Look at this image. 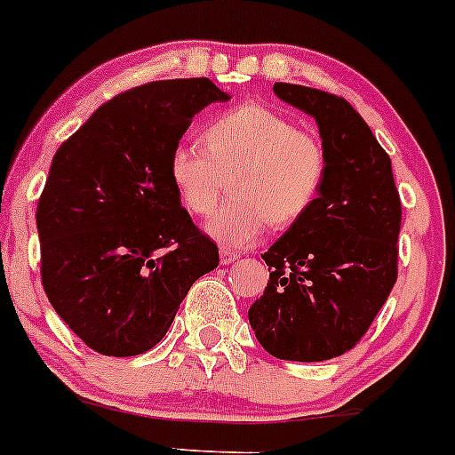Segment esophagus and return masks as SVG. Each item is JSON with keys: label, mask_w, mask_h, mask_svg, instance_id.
I'll return each instance as SVG.
<instances>
[{"label": "esophagus", "mask_w": 455, "mask_h": 455, "mask_svg": "<svg viewBox=\"0 0 455 455\" xmlns=\"http://www.w3.org/2000/svg\"><path fill=\"white\" fill-rule=\"evenodd\" d=\"M237 257H239V252L231 251V248H222V251H220V263H222V266H228V263L235 261Z\"/></svg>", "instance_id": "esophagus-1"}]
</instances>
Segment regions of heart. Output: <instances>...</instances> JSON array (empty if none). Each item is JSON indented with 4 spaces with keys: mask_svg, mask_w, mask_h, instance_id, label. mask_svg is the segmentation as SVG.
<instances>
[{
    "mask_svg": "<svg viewBox=\"0 0 455 455\" xmlns=\"http://www.w3.org/2000/svg\"><path fill=\"white\" fill-rule=\"evenodd\" d=\"M171 181L194 216L213 212L224 188L231 198L207 222L224 246H248L266 224L293 227L317 203L328 177V151L317 133L259 103L224 109L207 123L203 144L171 153Z\"/></svg>",
    "mask_w": 455,
    "mask_h": 455,
    "instance_id": "obj_1",
    "label": "heart"
}]
</instances>
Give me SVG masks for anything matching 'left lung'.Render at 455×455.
I'll use <instances>...</instances> for the list:
<instances>
[{"label": "left lung", "mask_w": 455, "mask_h": 455, "mask_svg": "<svg viewBox=\"0 0 455 455\" xmlns=\"http://www.w3.org/2000/svg\"><path fill=\"white\" fill-rule=\"evenodd\" d=\"M274 92L315 118L328 177L311 212L261 254L269 281L248 319L272 356L328 361L361 341L397 281L402 203L391 157L346 99L298 84Z\"/></svg>", "instance_id": "obj_1"}]
</instances>
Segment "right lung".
Wrapping results in <instances>:
<instances>
[{"label":"right lung","instance_id":"add662e5","mask_svg":"<svg viewBox=\"0 0 455 455\" xmlns=\"http://www.w3.org/2000/svg\"><path fill=\"white\" fill-rule=\"evenodd\" d=\"M212 79H164L103 103L53 155L38 198L49 302L103 356L148 352L196 278L218 267L171 181V153L209 103Z\"/></svg>","mask_w":455,"mask_h":455}]
</instances>
